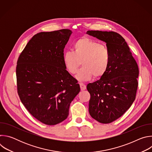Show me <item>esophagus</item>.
<instances>
[{"label": "esophagus", "mask_w": 152, "mask_h": 152, "mask_svg": "<svg viewBox=\"0 0 152 152\" xmlns=\"http://www.w3.org/2000/svg\"><path fill=\"white\" fill-rule=\"evenodd\" d=\"M80 90L82 91L85 90L86 89V85L85 84H83V83H80Z\"/></svg>", "instance_id": "34e87169"}]
</instances>
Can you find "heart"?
Segmentation results:
<instances>
[{"label":"heart","mask_w":152,"mask_h":152,"mask_svg":"<svg viewBox=\"0 0 152 152\" xmlns=\"http://www.w3.org/2000/svg\"><path fill=\"white\" fill-rule=\"evenodd\" d=\"M111 55L108 49L94 39L84 37L77 40L73 45V52H65L62 56L64 66L68 73L75 74L80 69L76 78L79 81H86L93 76L100 79L106 73L110 64Z\"/></svg>","instance_id":"obj_1"}]
</instances>
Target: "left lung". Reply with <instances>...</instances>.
<instances>
[{"mask_svg": "<svg viewBox=\"0 0 152 152\" xmlns=\"http://www.w3.org/2000/svg\"><path fill=\"white\" fill-rule=\"evenodd\" d=\"M89 35L104 41L111 55L106 73L88 83L89 113L101 123H110L123 115L135 99L138 65L125 39L115 32L88 31Z\"/></svg>", "mask_w": 152, "mask_h": 152, "instance_id": "left-lung-1", "label": "left lung"}]
</instances>
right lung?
Instances as JSON below:
<instances>
[{
	"instance_id": "add662e5",
	"label": "right lung",
	"mask_w": 152,
	"mask_h": 152,
	"mask_svg": "<svg viewBox=\"0 0 152 152\" xmlns=\"http://www.w3.org/2000/svg\"><path fill=\"white\" fill-rule=\"evenodd\" d=\"M72 31L61 29L35 35L21 53L16 68L21 102L38 121L55 125L69 115L79 84L65 69L64 49Z\"/></svg>"
}]
</instances>
